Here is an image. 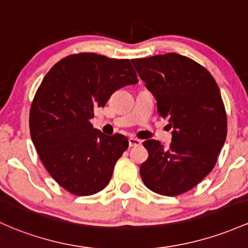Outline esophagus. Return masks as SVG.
<instances>
[{
  "label": "esophagus",
  "instance_id": "obj_1",
  "mask_svg": "<svg viewBox=\"0 0 248 248\" xmlns=\"http://www.w3.org/2000/svg\"><path fill=\"white\" fill-rule=\"evenodd\" d=\"M128 143H129V147H137V146L141 145V141L138 140V139H135V138H129Z\"/></svg>",
  "mask_w": 248,
  "mask_h": 248
}]
</instances>
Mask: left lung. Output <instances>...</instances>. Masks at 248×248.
<instances>
[{
	"instance_id": "left-lung-1",
	"label": "left lung",
	"mask_w": 248,
	"mask_h": 248,
	"mask_svg": "<svg viewBox=\"0 0 248 248\" xmlns=\"http://www.w3.org/2000/svg\"><path fill=\"white\" fill-rule=\"evenodd\" d=\"M157 111L170 121V148L146 140L140 174L149 189L174 197L197 186L213 170L227 134L220 89L206 68L175 53L132 60Z\"/></svg>"
}]
</instances>
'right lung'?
<instances>
[{
  "label": "right lung",
  "instance_id": "obj_1",
  "mask_svg": "<svg viewBox=\"0 0 248 248\" xmlns=\"http://www.w3.org/2000/svg\"><path fill=\"white\" fill-rule=\"evenodd\" d=\"M138 82L129 60L94 53L67 56L45 76L31 107V137L46 170L68 192L92 195L108 185L128 140L105 135L91 119L114 92Z\"/></svg>",
  "mask_w": 248,
  "mask_h": 248
}]
</instances>
